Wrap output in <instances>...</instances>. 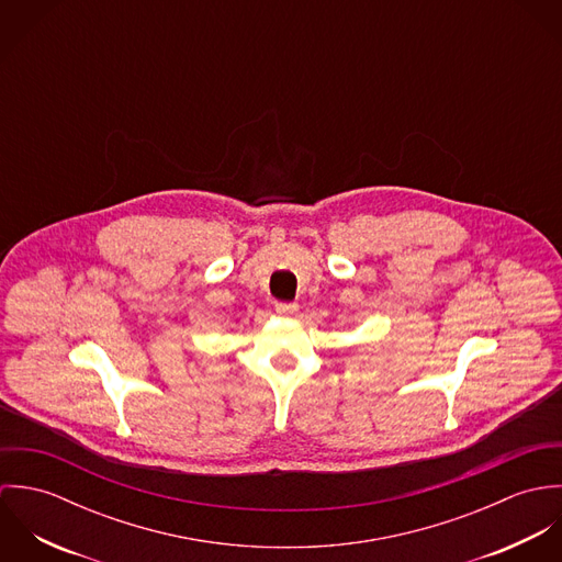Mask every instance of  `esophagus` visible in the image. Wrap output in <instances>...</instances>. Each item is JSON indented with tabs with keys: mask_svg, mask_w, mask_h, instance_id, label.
Wrapping results in <instances>:
<instances>
[{
	"mask_svg": "<svg viewBox=\"0 0 562 562\" xmlns=\"http://www.w3.org/2000/svg\"><path fill=\"white\" fill-rule=\"evenodd\" d=\"M274 310H277V314H281V316H294V314L299 312V305H296V303L279 301V303L274 305Z\"/></svg>",
	"mask_w": 562,
	"mask_h": 562,
	"instance_id": "34e87169",
	"label": "esophagus"
}]
</instances>
